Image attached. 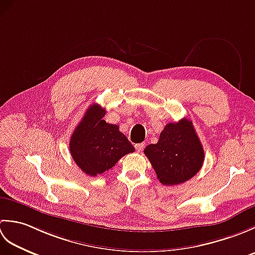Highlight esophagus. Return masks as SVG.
Wrapping results in <instances>:
<instances>
[{
	"instance_id": "34e87169",
	"label": "esophagus",
	"mask_w": 255,
	"mask_h": 255,
	"mask_svg": "<svg viewBox=\"0 0 255 255\" xmlns=\"http://www.w3.org/2000/svg\"><path fill=\"white\" fill-rule=\"evenodd\" d=\"M144 145H145L144 142H142V143H137L136 145H134V148H136V150L138 151V152H141V151H142L143 148H144Z\"/></svg>"
}]
</instances>
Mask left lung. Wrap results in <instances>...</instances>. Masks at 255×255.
Instances as JSON below:
<instances>
[{"mask_svg": "<svg viewBox=\"0 0 255 255\" xmlns=\"http://www.w3.org/2000/svg\"><path fill=\"white\" fill-rule=\"evenodd\" d=\"M158 180L163 185H177L197 174L204 163V149L193 123L186 118L170 123L159 141L144 149Z\"/></svg>", "mask_w": 255, "mask_h": 255, "instance_id": "left-lung-1", "label": "left lung"}]
</instances>
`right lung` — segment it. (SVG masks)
<instances>
[{
    "mask_svg": "<svg viewBox=\"0 0 255 255\" xmlns=\"http://www.w3.org/2000/svg\"><path fill=\"white\" fill-rule=\"evenodd\" d=\"M106 111L99 104L86 110L70 139V153L85 174L96 176L108 171L134 148L117 125L106 123Z\"/></svg>",
    "mask_w": 255,
    "mask_h": 255,
    "instance_id": "obj_1",
    "label": "right lung"
}]
</instances>
